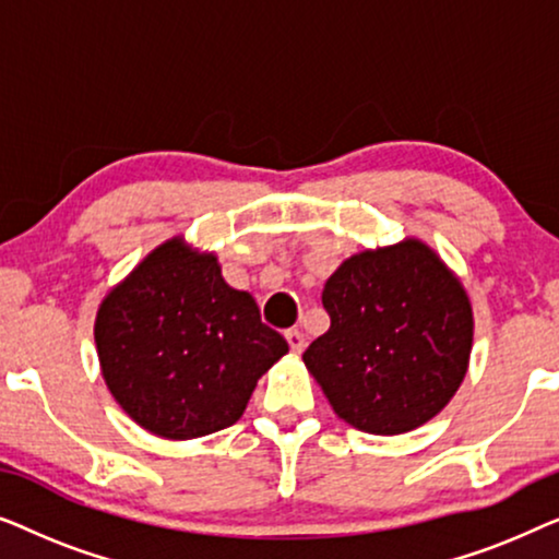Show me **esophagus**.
I'll list each match as a JSON object with an SVG mask.
<instances>
[{
  "instance_id": "obj_1",
  "label": "esophagus",
  "mask_w": 559,
  "mask_h": 559,
  "mask_svg": "<svg viewBox=\"0 0 559 559\" xmlns=\"http://www.w3.org/2000/svg\"><path fill=\"white\" fill-rule=\"evenodd\" d=\"M285 338L289 343V348H293V354H300V350L305 348V335H302V331H297V328H293V331H287Z\"/></svg>"
}]
</instances>
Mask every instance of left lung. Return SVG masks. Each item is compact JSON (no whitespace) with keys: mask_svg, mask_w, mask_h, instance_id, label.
Returning <instances> with one entry per match:
<instances>
[{"mask_svg":"<svg viewBox=\"0 0 559 559\" xmlns=\"http://www.w3.org/2000/svg\"><path fill=\"white\" fill-rule=\"evenodd\" d=\"M331 328L302 354L335 415L371 435L425 425L468 369L471 302L415 239L343 262L323 289Z\"/></svg>","mask_w":559,"mask_h":559,"instance_id":"8db88e82","label":"left lung"}]
</instances>
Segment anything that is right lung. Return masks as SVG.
<instances>
[{
    "label": "right lung",
    "instance_id": "add662e5",
    "mask_svg": "<svg viewBox=\"0 0 559 559\" xmlns=\"http://www.w3.org/2000/svg\"><path fill=\"white\" fill-rule=\"evenodd\" d=\"M98 361L121 409L167 440L201 438L243 415L257 379L287 354L254 297L228 287L213 254L157 247L96 318Z\"/></svg>",
    "mask_w": 559,
    "mask_h": 559
}]
</instances>
